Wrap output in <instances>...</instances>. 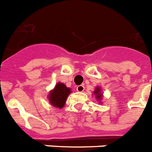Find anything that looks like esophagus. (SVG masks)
I'll list each match as a JSON object with an SVG mask.
<instances>
[{
    "instance_id": "34e87169",
    "label": "esophagus",
    "mask_w": 152,
    "mask_h": 152,
    "mask_svg": "<svg viewBox=\"0 0 152 152\" xmlns=\"http://www.w3.org/2000/svg\"><path fill=\"white\" fill-rule=\"evenodd\" d=\"M76 90H77L78 91H79V92H82V91H83L85 90V87L83 85H80V86H78L77 87H76Z\"/></svg>"
}]
</instances>
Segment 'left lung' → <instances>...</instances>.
<instances>
[{
	"label": "left lung",
	"mask_w": 152,
	"mask_h": 152,
	"mask_svg": "<svg viewBox=\"0 0 152 152\" xmlns=\"http://www.w3.org/2000/svg\"><path fill=\"white\" fill-rule=\"evenodd\" d=\"M94 93L95 94V95H96V99L97 100H99L101 99V98H102V94H101V91H100V88H95V91H94Z\"/></svg>",
	"instance_id": "8db88e82"
}]
</instances>
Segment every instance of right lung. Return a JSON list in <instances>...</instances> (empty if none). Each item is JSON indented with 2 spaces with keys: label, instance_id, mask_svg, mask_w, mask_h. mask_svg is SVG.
<instances>
[{
  "label": "right lung",
  "instance_id": "obj_1",
  "mask_svg": "<svg viewBox=\"0 0 152 152\" xmlns=\"http://www.w3.org/2000/svg\"><path fill=\"white\" fill-rule=\"evenodd\" d=\"M70 93V88L61 83L56 85L55 88L50 92L48 98L50 104L54 107L62 108L66 102V99Z\"/></svg>",
  "mask_w": 152,
  "mask_h": 152
}]
</instances>
